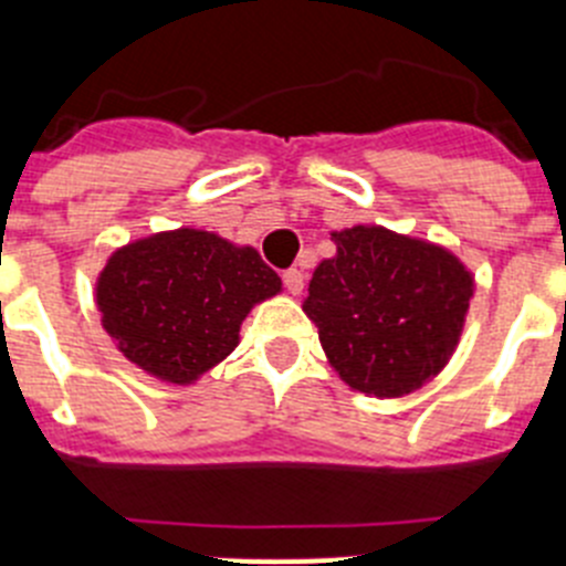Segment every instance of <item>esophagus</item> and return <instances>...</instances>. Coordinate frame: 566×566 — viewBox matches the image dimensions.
Segmentation results:
<instances>
[{
    "instance_id": "obj_1",
    "label": "esophagus",
    "mask_w": 566,
    "mask_h": 566,
    "mask_svg": "<svg viewBox=\"0 0 566 566\" xmlns=\"http://www.w3.org/2000/svg\"><path fill=\"white\" fill-rule=\"evenodd\" d=\"M283 286L292 294L303 292V272H300V269H286V272H283Z\"/></svg>"
}]
</instances>
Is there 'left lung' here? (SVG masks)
I'll return each mask as SVG.
<instances>
[{"label": "left lung", "mask_w": 566, "mask_h": 566, "mask_svg": "<svg viewBox=\"0 0 566 566\" xmlns=\"http://www.w3.org/2000/svg\"><path fill=\"white\" fill-rule=\"evenodd\" d=\"M303 312L345 382L402 397L439 374L462 334L473 277L444 249L382 227L334 232Z\"/></svg>", "instance_id": "obj_1"}]
</instances>
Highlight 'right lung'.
<instances>
[{
	"label": "right lung",
	"mask_w": 566,
	"mask_h": 566,
	"mask_svg": "<svg viewBox=\"0 0 566 566\" xmlns=\"http://www.w3.org/2000/svg\"><path fill=\"white\" fill-rule=\"evenodd\" d=\"M280 292L254 249L178 229L118 249L98 277V308L129 363L192 382L234 352L249 308Z\"/></svg>",
	"instance_id": "obj_1"
}]
</instances>
